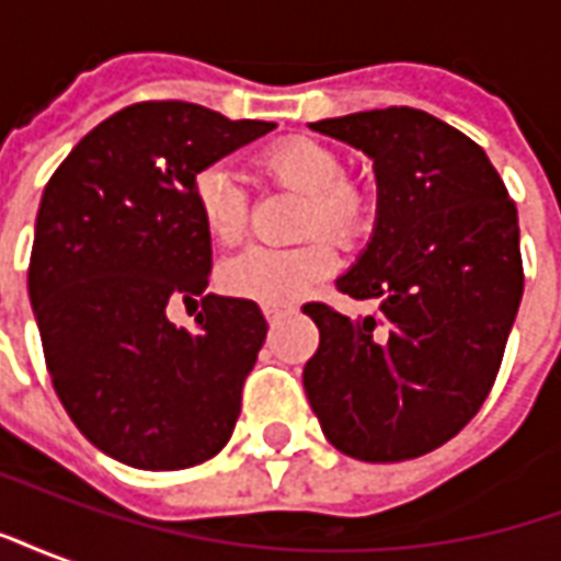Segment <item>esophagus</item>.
I'll return each instance as SVG.
<instances>
[{"label":"esophagus","instance_id":"obj_1","mask_svg":"<svg viewBox=\"0 0 561 561\" xmlns=\"http://www.w3.org/2000/svg\"><path fill=\"white\" fill-rule=\"evenodd\" d=\"M291 312V306H264V316L267 321H279L282 316H288Z\"/></svg>","mask_w":561,"mask_h":561}]
</instances>
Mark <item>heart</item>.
<instances>
[{
	"label": "heart",
	"mask_w": 561,
	"mask_h": 561,
	"mask_svg": "<svg viewBox=\"0 0 561 561\" xmlns=\"http://www.w3.org/2000/svg\"><path fill=\"white\" fill-rule=\"evenodd\" d=\"M252 164L261 183L279 185L304 197L300 221H297L300 237L324 233L333 243L354 245L373 228L376 201L364 185L345 180V164L324 144L312 138L279 140L261 149ZM192 195H195L197 219L213 243L233 245L243 240L245 192L228 168L209 164L197 171ZM328 240L312 237L291 249L240 252L221 264V288L233 297L267 306L291 304L333 273L336 255Z\"/></svg>",
	"instance_id": "heart-1"
}]
</instances>
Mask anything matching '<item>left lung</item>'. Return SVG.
<instances>
[{"label":"left lung","instance_id":"1","mask_svg":"<svg viewBox=\"0 0 561 561\" xmlns=\"http://www.w3.org/2000/svg\"><path fill=\"white\" fill-rule=\"evenodd\" d=\"M373 159V240L336 288L366 318L306 304L321 342L304 388L328 442L402 462L450 442L493 388L523 297L517 207L486 152L426 111L309 123Z\"/></svg>","mask_w":561,"mask_h":561}]
</instances>
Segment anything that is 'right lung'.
Wrapping results in <instances>:
<instances>
[{"instance_id": "add662e5", "label": "right lung", "mask_w": 561, "mask_h": 561, "mask_svg": "<svg viewBox=\"0 0 561 561\" xmlns=\"http://www.w3.org/2000/svg\"><path fill=\"white\" fill-rule=\"evenodd\" d=\"M188 102L107 116L44 188L30 300L68 417L107 457L192 469L228 445L267 336L255 300L207 294L213 249L195 173L273 131ZM202 297L198 333L167 318Z\"/></svg>"}]
</instances>
